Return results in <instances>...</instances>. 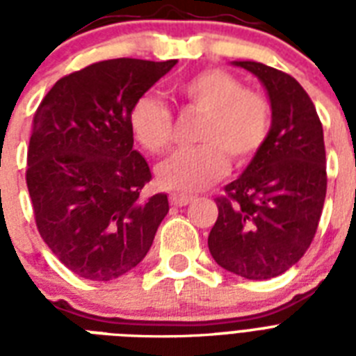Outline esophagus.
Instances as JSON below:
<instances>
[{"label": "esophagus", "mask_w": 356, "mask_h": 356, "mask_svg": "<svg viewBox=\"0 0 356 356\" xmlns=\"http://www.w3.org/2000/svg\"><path fill=\"white\" fill-rule=\"evenodd\" d=\"M192 200H194L192 195H184V194H172V195H170V203H172L173 207L188 205Z\"/></svg>", "instance_id": "esophagus-1"}]
</instances>
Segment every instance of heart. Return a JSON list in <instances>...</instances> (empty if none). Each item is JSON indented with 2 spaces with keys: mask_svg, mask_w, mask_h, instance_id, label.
<instances>
[{
  "mask_svg": "<svg viewBox=\"0 0 356 356\" xmlns=\"http://www.w3.org/2000/svg\"><path fill=\"white\" fill-rule=\"evenodd\" d=\"M175 94L203 113L197 140L203 144L179 149L156 170L164 188L195 192L227 173L229 156L238 164L251 161L270 136L273 111L259 92L245 90L242 81L225 70L209 68L183 79ZM129 127L138 144L161 155L173 140L172 111L153 96L136 99Z\"/></svg>",
  "mask_w": 356,
  "mask_h": 356,
  "instance_id": "1",
  "label": "heart"
}]
</instances>
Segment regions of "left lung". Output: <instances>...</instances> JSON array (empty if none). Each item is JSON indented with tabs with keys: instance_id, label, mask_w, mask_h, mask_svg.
Masks as SVG:
<instances>
[{
	"instance_id": "obj_1",
	"label": "left lung",
	"mask_w": 356,
	"mask_h": 356,
	"mask_svg": "<svg viewBox=\"0 0 356 356\" xmlns=\"http://www.w3.org/2000/svg\"><path fill=\"white\" fill-rule=\"evenodd\" d=\"M233 64L264 85L273 123L262 149L216 200L209 251L223 270L264 281L290 270L314 240L327 192L323 127L292 75L253 60Z\"/></svg>"
}]
</instances>
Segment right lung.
<instances>
[{
  "label": "right lung",
  "instance_id": "add662e5",
  "mask_svg": "<svg viewBox=\"0 0 356 356\" xmlns=\"http://www.w3.org/2000/svg\"><path fill=\"white\" fill-rule=\"evenodd\" d=\"M177 60L113 58L58 79L38 105L27 188L38 233L75 275L113 281L140 264L170 211L144 195L151 170L129 113Z\"/></svg>",
  "mask_w": 356,
  "mask_h": 356
}]
</instances>
